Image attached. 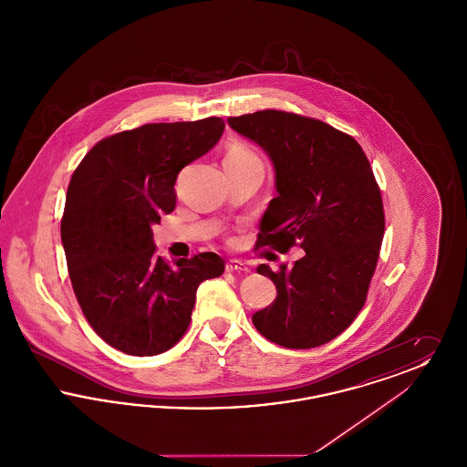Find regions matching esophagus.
Segmentation results:
<instances>
[{"label":"esophagus","mask_w":467,"mask_h":467,"mask_svg":"<svg viewBox=\"0 0 467 467\" xmlns=\"http://www.w3.org/2000/svg\"><path fill=\"white\" fill-rule=\"evenodd\" d=\"M225 269H227L229 273H246V271H248L246 265H244V261H240V259H231V261H227Z\"/></svg>","instance_id":"esophagus-1"}]
</instances>
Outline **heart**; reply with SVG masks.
Returning <instances> with one entry per match:
<instances>
[{"label":"heart","instance_id":"heart-1","mask_svg":"<svg viewBox=\"0 0 467 467\" xmlns=\"http://www.w3.org/2000/svg\"><path fill=\"white\" fill-rule=\"evenodd\" d=\"M252 162H261V161L246 145L240 141H233L227 145L223 164H252Z\"/></svg>","mask_w":467,"mask_h":467}]
</instances>
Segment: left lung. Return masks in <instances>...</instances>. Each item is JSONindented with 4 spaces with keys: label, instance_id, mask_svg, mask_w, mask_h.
I'll return each instance as SVG.
<instances>
[{
    "label": "left lung",
    "instance_id": "obj_1",
    "mask_svg": "<svg viewBox=\"0 0 467 467\" xmlns=\"http://www.w3.org/2000/svg\"><path fill=\"white\" fill-rule=\"evenodd\" d=\"M227 122L275 168L276 196L257 246L306 252L292 267H257L276 285V299L252 322L285 348L320 347L354 322L377 267L385 217L369 161L352 136L310 117L261 110Z\"/></svg>",
    "mask_w": 467,
    "mask_h": 467
}]
</instances>
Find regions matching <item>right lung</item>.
Returning <instances> with one entry per match:
<instances>
[{
  "mask_svg": "<svg viewBox=\"0 0 467 467\" xmlns=\"http://www.w3.org/2000/svg\"><path fill=\"white\" fill-rule=\"evenodd\" d=\"M223 119L145 124L96 143L69 180L61 240L90 327L130 356L170 350L191 322L201 282L225 263L213 252L168 265L152 225L177 204L183 166L212 150Z\"/></svg>",
  "mask_w": 467,
  "mask_h": 467,
  "instance_id": "add662e5",
  "label": "right lung"
}]
</instances>
